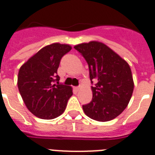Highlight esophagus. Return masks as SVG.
<instances>
[{
	"label": "esophagus",
	"instance_id": "34e87169",
	"mask_svg": "<svg viewBox=\"0 0 155 155\" xmlns=\"http://www.w3.org/2000/svg\"><path fill=\"white\" fill-rule=\"evenodd\" d=\"M80 90H81V87H80V86H77V87H75V90H77V91H79Z\"/></svg>",
	"mask_w": 155,
	"mask_h": 155
}]
</instances>
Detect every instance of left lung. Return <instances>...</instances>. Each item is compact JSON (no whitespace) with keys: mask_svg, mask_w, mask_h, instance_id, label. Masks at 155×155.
<instances>
[{"mask_svg":"<svg viewBox=\"0 0 155 155\" xmlns=\"http://www.w3.org/2000/svg\"><path fill=\"white\" fill-rule=\"evenodd\" d=\"M89 65L92 101L82 106L88 117L98 122H108L127 108L134 91L132 73L128 63L100 41L81 43L74 46Z\"/></svg>","mask_w":155,"mask_h":155,"instance_id":"left-lung-1","label":"left lung"}]
</instances>
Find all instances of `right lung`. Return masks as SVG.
<instances>
[{
    "mask_svg": "<svg viewBox=\"0 0 155 155\" xmlns=\"http://www.w3.org/2000/svg\"><path fill=\"white\" fill-rule=\"evenodd\" d=\"M70 45L54 43L43 47L20 68L17 86L28 110L41 119H54L65 110L72 87L59 83L61 59Z\"/></svg>",
    "mask_w": 155,
    "mask_h": 155,
    "instance_id": "add662e5",
    "label": "right lung"
}]
</instances>
